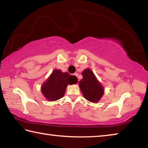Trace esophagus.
Wrapping results in <instances>:
<instances>
[{
    "label": "esophagus",
    "mask_w": 148,
    "mask_h": 148,
    "mask_svg": "<svg viewBox=\"0 0 148 148\" xmlns=\"http://www.w3.org/2000/svg\"><path fill=\"white\" fill-rule=\"evenodd\" d=\"M74 75L75 76H76L77 77V76H78V74H77V73H75ZM78 81H79V80H78Z\"/></svg>",
    "instance_id": "obj_1"
}]
</instances>
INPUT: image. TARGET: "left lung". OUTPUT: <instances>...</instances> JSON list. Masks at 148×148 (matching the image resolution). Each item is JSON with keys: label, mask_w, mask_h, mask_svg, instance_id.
<instances>
[{"label": "left lung", "mask_w": 148, "mask_h": 148, "mask_svg": "<svg viewBox=\"0 0 148 148\" xmlns=\"http://www.w3.org/2000/svg\"><path fill=\"white\" fill-rule=\"evenodd\" d=\"M82 74L83 78L79 81V86L84 97L90 102H98L104 95L103 86L89 69L84 70Z\"/></svg>", "instance_id": "left-lung-1"}]
</instances>
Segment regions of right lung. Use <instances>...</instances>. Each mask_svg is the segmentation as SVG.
<instances>
[{"mask_svg": "<svg viewBox=\"0 0 148 148\" xmlns=\"http://www.w3.org/2000/svg\"><path fill=\"white\" fill-rule=\"evenodd\" d=\"M77 82L76 76L56 69L52 72L50 76L42 85L41 91L47 100L55 101L64 96L69 84L72 85Z\"/></svg>", "mask_w": 148, "mask_h": 148, "instance_id": "right-lung-1", "label": "right lung"}]
</instances>
